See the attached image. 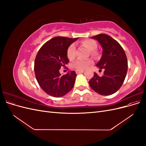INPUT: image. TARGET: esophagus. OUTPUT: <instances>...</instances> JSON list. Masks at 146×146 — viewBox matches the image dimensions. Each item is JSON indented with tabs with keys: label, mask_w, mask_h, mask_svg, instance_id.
<instances>
[{
	"label": "esophagus",
	"mask_w": 146,
	"mask_h": 146,
	"mask_svg": "<svg viewBox=\"0 0 146 146\" xmlns=\"http://www.w3.org/2000/svg\"><path fill=\"white\" fill-rule=\"evenodd\" d=\"M84 72V70H76V74H80V73H83Z\"/></svg>",
	"instance_id": "esophagus-1"
}]
</instances>
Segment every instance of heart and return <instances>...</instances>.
Returning a JSON list of instances; mask_svg holds the SVG:
<instances>
[{"label":"heart","mask_w":146,"mask_h":146,"mask_svg":"<svg viewBox=\"0 0 146 146\" xmlns=\"http://www.w3.org/2000/svg\"><path fill=\"white\" fill-rule=\"evenodd\" d=\"M81 44L88 48V49L91 50V54L96 56L98 54V52L96 51V48L98 47V44L96 41L93 40V39H87L83 40L81 41ZM76 47L74 44L70 45L67 50V56L69 60H73L76 58ZM92 61L91 60H83L78 59L75 61V63L73 64L74 68H76L77 70H82L86 69L89 66H90L92 64Z\"/></svg>","instance_id":"obj_1"}]
</instances>
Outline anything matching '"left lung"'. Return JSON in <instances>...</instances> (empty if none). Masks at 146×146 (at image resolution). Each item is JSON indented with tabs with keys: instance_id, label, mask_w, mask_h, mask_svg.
Masks as SVG:
<instances>
[{
	"instance_id": "8db88e82",
	"label": "left lung",
	"mask_w": 146,
	"mask_h": 146,
	"mask_svg": "<svg viewBox=\"0 0 146 146\" xmlns=\"http://www.w3.org/2000/svg\"><path fill=\"white\" fill-rule=\"evenodd\" d=\"M99 41L103 48V53L97 66L103 76L97 73L89 81L90 87L97 93L109 96L115 93L121 87L126 77L128 61L122 46L112 37L106 34H99L91 37Z\"/></svg>"
}]
</instances>
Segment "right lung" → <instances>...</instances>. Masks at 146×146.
Wrapping results in <instances>:
<instances>
[{
	"instance_id": "obj_1",
	"label": "right lung",
	"mask_w": 146,
	"mask_h": 146,
	"mask_svg": "<svg viewBox=\"0 0 146 146\" xmlns=\"http://www.w3.org/2000/svg\"><path fill=\"white\" fill-rule=\"evenodd\" d=\"M77 39L56 36L44 44L39 50L35 60V76L39 85L47 94L60 98L73 88L76 72L73 70L62 76L59 70L69 62L67 50Z\"/></svg>"
}]
</instances>
